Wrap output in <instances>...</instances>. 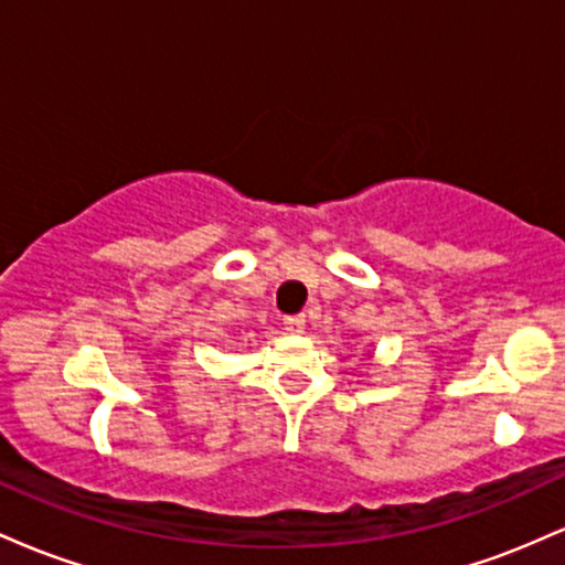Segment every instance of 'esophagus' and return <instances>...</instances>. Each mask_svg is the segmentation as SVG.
Segmentation results:
<instances>
[{"label": "esophagus", "instance_id": "obj_1", "mask_svg": "<svg viewBox=\"0 0 565 565\" xmlns=\"http://www.w3.org/2000/svg\"><path fill=\"white\" fill-rule=\"evenodd\" d=\"M284 329H287L289 334H302L305 332V316H289V319H284Z\"/></svg>", "mask_w": 565, "mask_h": 565}]
</instances>
